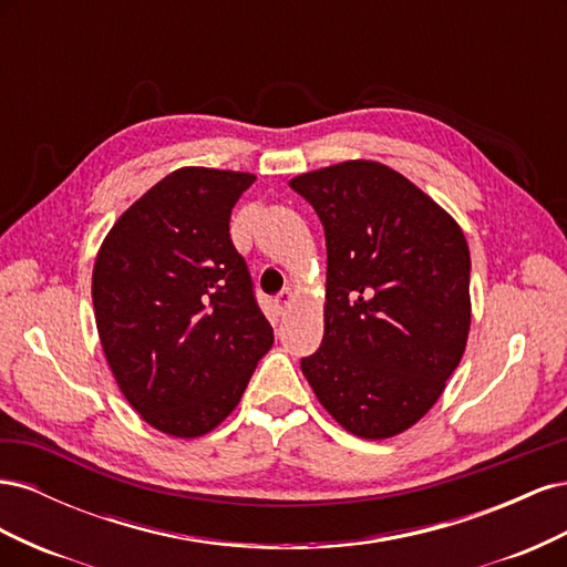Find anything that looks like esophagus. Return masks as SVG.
Instances as JSON below:
<instances>
[{"label":"esophagus","mask_w":567,"mask_h":567,"mask_svg":"<svg viewBox=\"0 0 567 567\" xmlns=\"http://www.w3.org/2000/svg\"><path fill=\"white\" fill-rule=\"evenodd\" d=\"M290 302H293V290H290V288H284L281 293L277 296V300H274V305H277L279 315H281V312H286V307H288Z\"/></svg>","instance_id":"esophagus-1"}]
</instances>
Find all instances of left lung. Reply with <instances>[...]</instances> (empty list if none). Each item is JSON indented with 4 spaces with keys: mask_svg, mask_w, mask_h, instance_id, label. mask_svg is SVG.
Masks as SVG:
<instances>
[{
    "mask_svg": "<svg viewBox=\"0 0 567 567\" xmlns=\"http://www.w3.org/2000/svg\"><path fill=\"white\" fill-rule=\"evenodd\" d=\"M326 234L321 348L302 373L367 440L427 414L471 329V252L440 205L388 165L348 161L290 179Z\"/></svg>",
    "mask_w": 567,
    "mask_h": 567,
    "instance_id": "1",
    "label": "left lung"
}]
</instances>
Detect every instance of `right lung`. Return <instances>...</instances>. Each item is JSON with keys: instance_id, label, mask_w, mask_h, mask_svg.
Wrapping results in <instances>:
<instances>
[{"instance_id": "obj_1", "label": "right lung", "mask_w": 567, "mask_h": 567, "mask_svg": "<svg viewBox=\"0 0 567 567\" xmlns=\"http://www.w3.org/2000/svg\"><path fill=\"white\" fill-rule=\"evenodd\" d=\"M255 175L182 167L136 200L94 262L92 300L115 381L173 437L210 433L271 348L229 217Z\"/></svg>"}]
</instances>
